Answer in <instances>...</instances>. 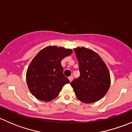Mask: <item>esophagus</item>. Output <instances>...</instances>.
<instances>
[{
    "label": "esophagus",
    "instance_id": "1",
    "mask_svg": "<svg viewBox=\"0 0 132 132\" xmlns=\"http://www.w3.org/2000/svg\"><path fill=\"white\" fill-rule=\"evenodd\" d=\"M68 78H69V80H70V82H71V81L73 80V77L72 76H71V77H69Z\"/></svg>",
    "mask_w": 132,
    "mask_h": 132
}]
</instances>
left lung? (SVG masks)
<instances>
[{
    "label": "left lung",
    "mask_w": 132,
    "mask_h": 132,
    "mask_svg": "<svg viewBox=\"0 0 132 132\" xmlns=\"http://www.w3.org/2000/svg\"><path fill=\"white\" fill-rule=\"evenodd\" d=\"M78 61L80 75L70 83L76 97L85 103L102 99L110 86V76L107 66L93 50L85 47L74 48Z\"/></svg>",
    "instance_id": "1"
}]
</instances>
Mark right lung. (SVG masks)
<instances>
[{
    "mask_svg": "<svg viewBox=\"0 0 132 132\" xmlns=\"http://www.w3.org/2000/svg\"><path fill=\"white\" fill-rule=\"evenodd\" d=\"M72 52L71 49L49 46L34 57L27 68L26 78L29 89L37 99L52 100L70 82L63 74L61 61Z\"/></svg>",
    "mask_w": 132,
    "mask_h": 132,
    "instance_id": "add662e5",
    "label": "right lung"
}]
</instances>
